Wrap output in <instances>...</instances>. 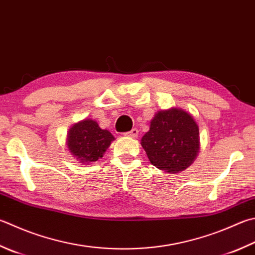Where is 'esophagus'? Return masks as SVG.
<instances>
[{
    "label": "esophagus",
    "instance_id": "obj_1",
    "mask_svg": "<svg viewBox=\"0 0 255 255\" xmlns=\"http://www.w3.org/2000/svg\"><path fill=\"white\" fill-rule=\"evenodd\" d=\"M124 135H126V136H129V137H135V136H137V135H138L137 128H132L131 131L124 133Z\"/></svg>",
    "mask_w": 255,
    "mask_h": 255
}]
</instances>
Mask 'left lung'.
<instances>
[{
    "label": "left lung",
    "instance_id": "left-lung-1",
    "mask_svg": "<svg viewBox=\"0 0 255 255\" xmlns=\"http://www.w3.org/2000/svg\"><path fill=\"white\" fill-rule=\"evenodd\" d=\"M141 145L148 160L167 173L185 170L199 152V127L183 110L158 112L144 134Z\"/></svg>",
    "mask_w": 255,
    "mask_h": 255
}]
</instances>
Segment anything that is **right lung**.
<instances>
[{"mask_svg": "<svg viewBox=\"0 0 255 255\" xmlns=\"http://www.w3.org/2000/svg\"><path fill=\"white\" fill-rule=\"evenodd\" d=\"M114 140L108 129H102L93 120H84L70 128L68 147L80 162H95Z\"/></svg>", "mask_w": 255, "mask_h": 255, "instance_id": "obj_1", "label": "right lung"}]
</instances>
